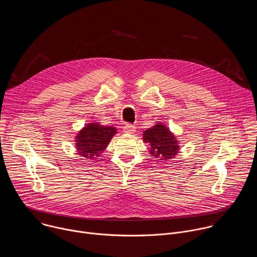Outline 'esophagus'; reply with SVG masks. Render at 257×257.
<instances>
[{
	"label": "esophagus",
	"mask_w": 257,
	"mask_h": 257,
	"mask_svg": "<svg viewBox=\"0 0 257 257\" xmlns=\"http://www.w3.org/2000/svg\"><path fill=\"white\" fill-rule=\"evenodd\" d=\"M136 128L133 126V125H131V124H126L124 127H123V131H124V133H127V134H132V133H134L136 130H135Z\"/></svg>",
	"instance_id": "1"
}]
</instances>
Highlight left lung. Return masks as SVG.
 <instances>
[{
	"label": "left lung",
	"mask_w": 257,
	"mask_h": 257,
	"mask_svg": "<svg viewBox=\"0 0 257 257\" xmlns=\"http://www.w3.org/2000/svg\"><path fill=\"white\" fill-rule=\"evenodd\" d=\"M143 141L149 143L150 154L161 161H168L177 156L180 151L179 140L162 123H157L154 127L143 132Z\"/></svg>",
	"instance_id": "8db88e82"
}]
</instances>
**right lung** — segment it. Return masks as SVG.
<instances>
[{"mask_svg":"<svg viewBox=\"0 0 257 257\" xmlns=\"http://www.w3.org/2000/svg\"><path fill=\"white\" fill-rule=\"evenodd\" d=\"M117 134V129L99 123H88L75 136L77 155L87 162L97 159Z\"/></svg>","mask_w":257,"mask_h":257,"instance_id":"right-lung-1","label":"right lung"}]
</instances>
